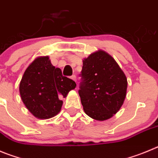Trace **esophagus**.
Instances as JSON below:
<instances>
[{
    "instance_id": "obj_1",
    "label": "esophagus",
    "mask_w": 158,
    "mask_h": 158,
    "mask_svg": "<svg viewBox=\"0 0 158 158\" xmlns=\"http://www.w3.org/2000/svg\"><path fill=\"white\" fill-rule=\"evenodd\" d=\"M71 79H72V80H74L75 82H76V75H72V76H71Z\"/></svg>"
}]
</instances>
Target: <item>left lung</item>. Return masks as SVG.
<instances>
[{
  "label": "left lung",
  "mask_w": 158,
  "mask_h": 158,
  "mask_svg": "<svg viewBox=\"0 0 158 158\" xmlns=\"http://www.w3.org/2000/svg\"><path fill=\"white\" fill-rule=\"evenodd\" d=\"M79 95L88 116L98 121L110 118L119 110L126 96L127 79L114 59L98 51L85 58Z\"/></svg>",
  "instance_id": "1"
}]
</instances>
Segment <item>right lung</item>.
<instances>
[{
    "mask_svg": "<svg viewBox=\"0 0 158 158\" xmlns=\"http://www.w3.org/2000/svg\"><path fill=\"white\" fill-rule=\"evenodd\" d=\"M76 86L75 81L63 76L61 69L53 66L46 56L36 58L26 69L19 92L26 107L35 117L48 119L60 112L61 98Z\"/></svg>",
    "mask_w": 158,
    "mask_h": 158,
    "instance_id": "add662e5",
    "label": "right lung"
}]
</instances>
